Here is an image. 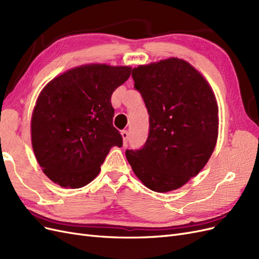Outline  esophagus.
Here are the masks:
<instances>
[{"instance_id": "34e87169", "label": "esophagus", "mask_w": 259, "mask_h": 259, "mask_svg": "<svg viewBox=\"0 0 259 259\" xmlns=\"http://www.w3.org/2000/svg\"><path fill=\"white\" fill-rule=\"evenodd\" d=\"M121 135L123 137V144H124V146H126L127 142H128V136H130L128 132L127 131H122L121 132Z\"/></svg>"}]
</instances>
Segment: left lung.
<instances>
[{"label":"left lung","instance_id":"8db88e82","mask_svg":"<svg viewBox=\"0 0 259 259\" xmlns=\"http://www.w3.org/2000/svg\"><path fill=\"white\" fill-rule=\"evenodd\" d=\"M132 76L147 107L149 135L143 148L125 151L126 159L149 189H178L200 173L214 151V93L198 70L174 57L134 68Z\"/></svg>","mask_w":259,"mask_h":259}]
</instances>
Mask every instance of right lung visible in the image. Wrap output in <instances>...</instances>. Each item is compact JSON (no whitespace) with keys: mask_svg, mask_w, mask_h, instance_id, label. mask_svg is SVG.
I'll list each match as a JSON object with an SVG mask.
<instances>
[{"mask_svg":"<svg viewBox=\"0 0 259 259\" xmlns=\"http://www.w3.org/2000/svg\"><path fill=\"white\" fill-rule=\"evenodd\" d=\"M131 72V67L85 65L43 89L31 119V139L36 161L52 182L82 188L99 174L110 149L122 147L112 123L111 95Z\"/></svg>","mask_w":259,"mask_h":259,"instance_id":"right-lung-1","label":"right lung"}]
</instances>
